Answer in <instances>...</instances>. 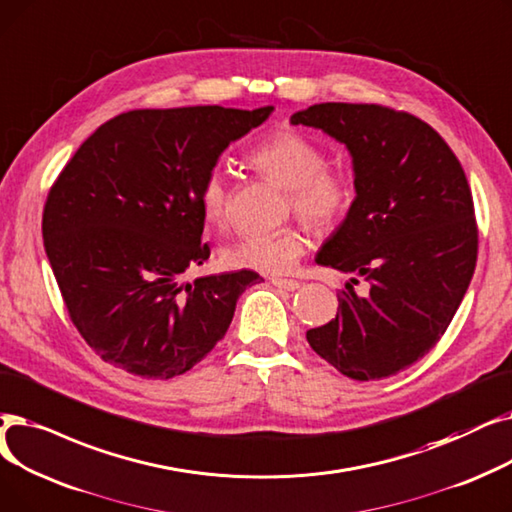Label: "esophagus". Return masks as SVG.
Returning a JSON list of instances; mask_svg holds the SVG:
<instances>
[{
    "mask_svg": "<svg viewBox=\"0 0 512 512\" xmlns=\"http://www.w3.org/2000/svg\"><path fill=\"white\" fill-rule=\"evenodd\" d=\"M271 283L279 289H285V291L300 289V281H294V279H271Z\"/></svg>",
    "mask_w": 512,
    "mask_h": 512,
    "instance_id": "obj_1",
    "label": "esophagus"
}]
</instances>
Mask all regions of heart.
<instances>
[{
    "label": "heart",
    "mask_w": 512,
    "mask_h": 512,
    "mask_svg": "<svg viewBox=\"0 0 512 512\" xmlns=\"http://www.w3.org/2000/svg\"><path fill=\"white\" fill-rule=\"evenodd\" d=\"M262 175L291 189V204L316 227H329L344 216L352 202L350 183L325 168V154L304 135L283 129L266 139L250 156ZM204 218L223 227L229 221V191L221 173H210L202 185ZM304 227L271 233H248L223 250L225 264L262 275H283L294 269L306 250Z\"/></svg>",
    "instance_id": "1"
}]
</instances>
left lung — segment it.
Wrapping results in <instances>:
<instances>
[{"label":"left lung","mask_w":512,"mask_h":512,"mask_svg":"<svg viewBox=\"0 0 512 512\" xmlns=\"http://www.w3.org/2000/svg\"><path fill=\"white\" fill-rule=\"evenodd\" d=\"M291 125L344 143L356 196L316 264L354 275L312 350L356 381L396 375L444 335L477 262V225L465 170L427 123L375 104H314ZM362 276L370 291L358 297Z\"/></svg>","instance_id":"left-lung-1"}]
</instances>
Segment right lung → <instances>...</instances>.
<instances>
[{"label":"right lung","instance_id":"add662e5","mask_svg":"<svg viewBox=\"0 0 512 512\" xmlns=\"http://www.w3.org/2000/svg\"><path fill=\"white\" fill-rule=\"evenodd\" d=\"M187 106L104 123L64 166L43 243L72 323L106 362L170 379L223 339L254 271L183 281L210 256L202 185L229 143L273 114Z\"/></svg>","mask_w":512,"mask_h":512}]
</instances>
